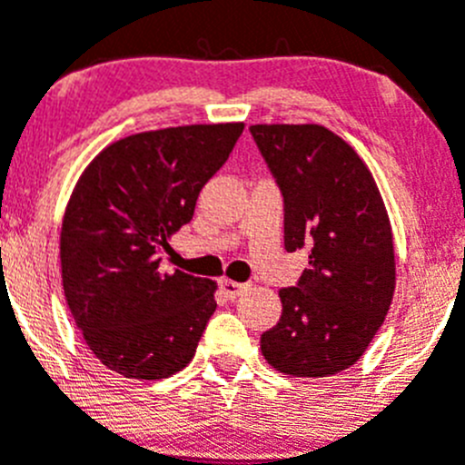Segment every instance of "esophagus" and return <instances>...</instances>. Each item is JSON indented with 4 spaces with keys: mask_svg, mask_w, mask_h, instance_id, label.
<instances>
[{
    "mask_svg": "<svg viewBox=\"0 0 465 465\" xmlns=\"http://www.w3.org/2000/svg\"><path fill=\"white\" fill-rule=\"evenodd\" d=\"M220 288H223V292L227 300H236V297H241L250 286H247V283L232 282V279H223V282H220Z\"/></svg>",
    "mask_w": 465,
    "mask_h": 465,
    "instance_id": "obj_1",
    "label": "esophagus"
}]
</instances>
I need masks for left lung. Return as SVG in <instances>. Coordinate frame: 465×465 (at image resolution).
<instances>
[{"instance_id":"1","label":"left lung","mask_w":465,"mask_h":465,"mask_svg":"<svg viewBox=\"0 0 465 465\" xmlns=\"http://www.w3.org/2000/svg\"><path fill=\"white\" fill-rule=\"evenodd\" d=\"M250 132L283 195V247H311L297 286L279 291L282 318L261 333V352L283 375H336L363 357L393 302L384 200L361 156L327 127Z\"/></svg>"}]
</instances>
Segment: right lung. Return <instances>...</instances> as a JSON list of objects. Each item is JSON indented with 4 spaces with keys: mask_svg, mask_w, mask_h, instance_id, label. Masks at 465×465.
<instances>
[{
    "mask_svg": "<svg viewBox=\"0 0 465 465\" xmlns=\"http://www.w3.org/2000/svg\"><path fill=\"white\" fill-rule=\"evenodd\" d=\"M245 124H186L120 138L76 182L63 215V291L94 357L129 380H163L195 357L215 282L161 270L204 183Z\"/></svg>",
    "mask_w": 465,
    "mask_h": 465,
    "instance_id": "obj_1",
    "label": "right lung"
}]
</instances>
